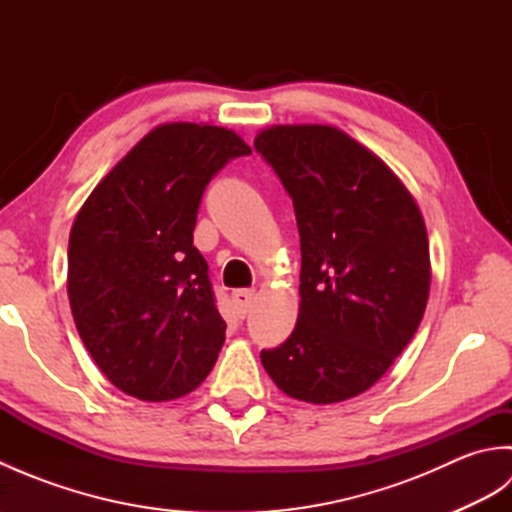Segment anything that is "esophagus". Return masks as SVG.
Instances as JSON below:
<instances>
[{
  "instance_id": "1",
  "label": "esophagus",
  "mask_w": 512,
  "mask_h": 512,
  "mask_svg": "<svg viewBox=\"0 0 512 512\" xmlns=\"http://www.w3.org/2000/svg\"><path fill=\"white\" fill-rule=\"evenodd\" d=\"M253 299H255V290H235L233 292V303L237 308L239 317H244V314L253 306Z\"/></svg>"
}]
</instances>
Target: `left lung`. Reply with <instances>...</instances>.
I'll list each match as a JSON object with an SVG mask.
<instances>
[{"instance_id": "left-lung-1", "label": "left lung", "mask_w": 512, "mask_h": 512, "mask_svg": "<svg viewBox=\"0 0 512 512\" xmlns=\"http://www.w3.org/2000/svg\"><path fill=\"white\" fill-rule=\"evenodd\" d=\"M255 149L295 204L299 319L262 365L286 396L332 405L363 394L416 334L431 286L429 237L409 189L332 125H273Z\"/></svg>"}]
</instances>
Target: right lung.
<instances>
[{
    "label": "right lung",
    "instance_id": "obj_1",
    "mask_svg": "<svg viewBox=\"0 0 512 512\" xmlns=\"http://www.w3.org/2000/svg\"><path fill=\"white\" fill-rule=\"evenodd\" d=\"M250 154L233 129L165 123L96 184L74 217L68 297L81 341L138 400L191 394L226 339L193 228L206 184Z\"/></svg>",
    "mask_w": 512,
    "mask_h": 512
}]
</instances>
